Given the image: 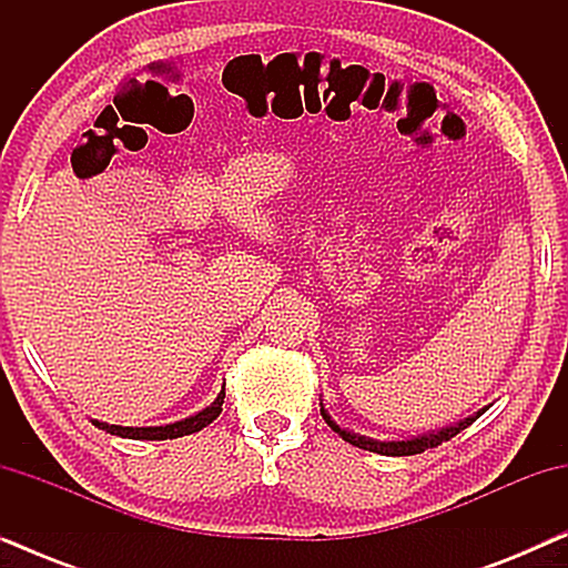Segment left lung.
<instances>
[{
	"instance_id": "left-lung-1",
	"label": "left lung",
	"mask_w": 568,
	"mask_h": 568,
	"mask_svg": "<svg viewBox=\"0 0 568 568\" xmlns=\"http://www.w3.org/2000/svg\"><path fill=\"white\" fill-rule=\"evenodd\" d=\"M488 410V406L478 408L476 414L468 416V418H460V422L449 424V426H442L437 432H426V434H418V437H410V439H372V437H364V434H356L352 429H346V426H341L338 422H333V416L328 414V408L323 406L321 400V414L325 418V424L331 426L333 432L338 434L341 439H346L348 445L359 447V449H369V453H377V455H390V457H403V455H418L424 453V449H432L442 445V442L453 439L455 434H460L463 429H468V426L476 422L478 416H484Z\"/></svg>"
}]
</instances>
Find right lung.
Segmentation results:
<instances>
[{
  "instance_id": "obj_1",
  "label": "right lung",
  "mask_w": 568,
  "mask_h": 568,
  "mask_svg": "<svg viewBox=\"0 0 568 568\" xmlns=\"http://www.w3.org/2000/svg\"><path fill=\"white\" fill-rule=\"evenodd\" d=\"M222 403H224V387L216 395L212 406L201 408L199 414H193L189 418H181V422H173V424H162V426H119V424H105V422H98V418H92V424L98 426V429H103L108 434H115V437H123V439H178V437H185V434H193V432H201L204 426H209L214 422L216 416L222 414Z\"/></svg>"
}]
</instances>
